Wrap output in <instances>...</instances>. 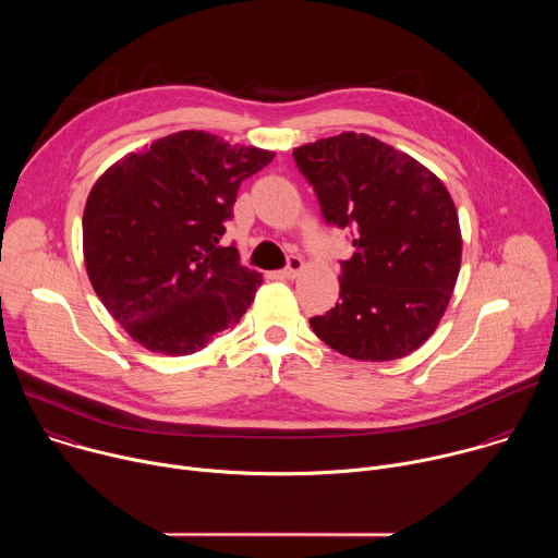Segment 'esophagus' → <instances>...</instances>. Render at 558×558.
Segmentation results:
<instances>
[{
  "label": "esophagus",
  "mask_w": 558,
  "mask_h": 558,
  "mask_svg": "<svg viewBox=\"0 0 558 558\" xmlns=\"http://www.w3.org/2000/svg\"><path fill=\"white\" fill-rule=\"evenodd\" d=\"M302 271H304V260L293 256V258H289L287 269H282V271H280V278H284V280H293V278H298Z\"/></svg>",
  "instance_id": "esophagus-1"
}]
</instances>
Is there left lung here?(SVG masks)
<instances>
[{"instance_id": "obj_1", "label": "left lung", "mask_w": 558, "mask_h": 558, "mask_svg": "<svg viewBox=\"0 0 558 558\" xmlns=\"http://www.w3.org/2000/svg\"><path fill=\"white\" fill-rule=\"evenodd\" d=\"M327 222L353 227L340 302L308 320L338 353L400 360L439 327L461 267V229L446 185L392 145L355 132L293 149Z\"/></svg>"}]
</instances>
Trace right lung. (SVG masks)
Masks as SVG:
<instances>
[{"instance_id": "1", "label": "right lung", "mask_w": 558, "mask_h": 558, "mask_svg": "<svg viewBox=\"0 0 558 558\" xmlns=\"http://www.w3.org/2000/svg\"><path fill=\"white\" fill-rule=\"evenodd\" d=\"M276 151L183 130L130 151L93 185L84 209L86 271L143 349L190 355L241 323L263 276L222 247L241 183Z\"/></svg>"}]
</instances>
